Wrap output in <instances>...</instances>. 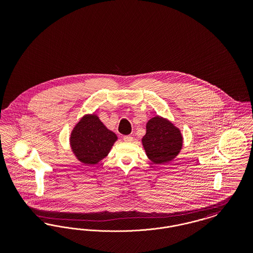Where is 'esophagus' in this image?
Wrapping results in <instances>:
<instances>
[{
	"mask_svg": "<svg viewBox=\"0 0 253 253\" xmlns=\"http://www.w3.org/2000/svg\"><path fill=\"white\" fill-rule=\"evenodd\" d=\"M123 140H124L125 142H132V136H131V135H124V136H123Z\"/></svg>",
	"mask_w": 253,
	"mask_h": 253,
	"instance_id": "1",
	"label": "esophagus"
}]
</instances>
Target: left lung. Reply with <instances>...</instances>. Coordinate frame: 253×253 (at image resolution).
<instances>
[{
	"label": "left lung",
	"mask_w": 253,
	"mask_h": 253,
	"mask_svg": "<svg viewBox=\"0 0 253 253\" xmlns=\"http://www.w3.org/2000/svg\"><path fill=\"white\" fill-rule=\"evenodd\" d=\"M181 132L169 121L156 117L148 121L142 144L151 161L163 164L178 155L182 148Z\"/></svg>",
	"instance_id": "1"
}]
</instances>
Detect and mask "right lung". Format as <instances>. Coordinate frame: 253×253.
Instances as JSON below:
<instances>
[{"label":"right lung","mask_w":253,"mask_h":253,"mask_svg":"<svg viewBox=\"0 0 253 253\" xmlns=\"http://www.w3.org/2000/svg\"><path fill=\"white\" fill-rule=\"evenodd\" d=\"M118 139L94 115L85 116L74 128L70 142L73 152L80 161L94 165L108 155Z\"/></svg>","instance_id":"1"}]
</instances>
